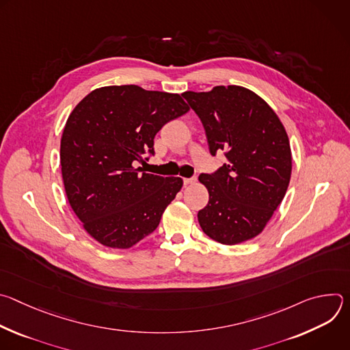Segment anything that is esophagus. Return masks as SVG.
<instances>
[{"instance_id":"obj_1","label":"esophagus","mask_w":350,"mask_h":350,"mask_svg":"<svg viewBox=\"0 0 350 350\" xmlns=\"http://www.w3.org/2000/svg\"><path fill=\"white\" fill-rule=\"evenodd\" d=\"M196 181V178L195 177H192V178H183V183H184V185H189V184H193Z\"/></svg>"}]
</instances>
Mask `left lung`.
I'll return each instance as SVG.
<instances>
[{
  "mask_svg": "<svg viewBox=\"0 0 350 350\" xmlns=\"http://www.w3.org/2000/svg\"><path fill=\"white\" fill-rule=\"evenodd\" d=\"M183 96L201 119L209 151L226 155L199 176L209 192L198 221L212 239L235 245L259 235L285 196L292 155L286 131L269 104L241 85H217Z\"/></svg>",
  "mask_w": 350,
  "mask_h": 350,
  "instance_id": "8db88e82",
  "label": "left lung"
}]
</instances>
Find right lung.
<instances>
[{
	"label": "right lung",
	"instance_id": "right-lung-1",
	"mask_svg": "<svg viewBox=\"0 0 350 350\" xmlns=\"http://www.w3.org/2000/svg\"><path fill=\"white\" fill-rule=\"evenodd\" d=\"M188 111L178 94L134 84L96 88L72 111L61 138L62 178L95 241L129 249L157 230L183 180L141 173L135 165L155 154L157 133Z\"/></svg>",
	"mask_w": 350,
	"mask_h": 350
}]
</instances>
